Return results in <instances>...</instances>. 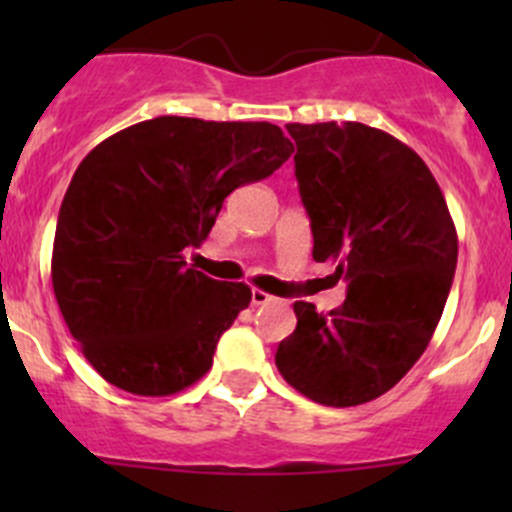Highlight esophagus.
Listing matches in <instances>:
<instances>
[{"label": "esophagus", "instance_id": "obj_1", "mask_svg": "<svg viewBox=\"0 0 512 512\" xmlns=\"http://www.w3.org/2000/svg\"><path fill=\"white\" fill-rule=\"evenodd\" d=\"M267 302H275V297H272V294H267L265 289H252V304H257V307H260V304H267Z\"/></svg>", "mask_w": 512, "mask_h": 512}]
</instances>
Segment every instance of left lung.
<instances>
[{
  "instance_id": "obj_1",
  "label": "left lung",
  "mask_w": 512,
  "mask_h": 512,
  "mask_svg": "<svg viewBox=\"0 0 512 512\" xmlns=\"http://www.w3.org/2000/svg\"><path fill=\"white\" fill-rule=\"evenodd\" d=\"M294 175L317 262L349 282L342 307L294 302L297 329L275 364L324 406H359L399 384L426 352L458 262V235L428 165L364 123H289Z\"/></svg>"
}]
</instances>
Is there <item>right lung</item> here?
Listing matches in <instances>:
<instances>
[{
  "instance_id": "1",
  "label": "right lung",
  "mask_w": 512,
  "mask_h": 512,
  "mask_svg": "<svg viewBox=\"0 0 512 512\" xmlns=\"http://www.w3.org/2000/svg\"><path fill=\"white\" fill-rule=\"evenodd\" d=\"M292 153L267 121L158 116L81 160L59 210L51 285L71 337L108 384L170 396L208 374L252 292L210 280L183 252L208 240L232 190Z\"/></svg>"
}]
</instances>
